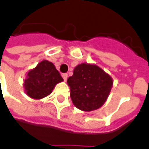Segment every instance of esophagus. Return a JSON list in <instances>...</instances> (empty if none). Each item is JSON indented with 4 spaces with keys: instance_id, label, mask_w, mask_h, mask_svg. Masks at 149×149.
Wrapping results in <instances>:
<instances>
[{
    "instance_id": "obj_1",
    "label": "esophagus",
    "mask_w": 149,
    "mask_h": 149,
    "mask_svg": "<svg viewBox=\"0 0 149 149\" xmlns=\"http://www.w3.org/2000/svg\"><path fill=\"white\" fill-rule=\"evenodd\" d=\"M62 77L64 79V81H67V79H68V74L67 73H64V74H62Z\"/></svg>"
}]
</instances>
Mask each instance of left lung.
<instances>
[{"label":"left lung","mask_w":149,"mask_h":149,"mask_svg":"<svg viewBox=\"0 0 149 149\" xmlns=\"http://www.w3.org/2000/svg\"><path fill=\"white\" fill-rule=\"evenodd\" d=\"M70 97L79 109L90 112L98 109L106 101L112 87V77L96 65L82 63L76 66L67 81Z\"/></svg>","instance_id":"8db88e82"}]
</instances>
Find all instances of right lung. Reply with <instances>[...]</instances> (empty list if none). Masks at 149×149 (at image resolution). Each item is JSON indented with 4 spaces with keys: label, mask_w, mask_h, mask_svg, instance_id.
<instances>
[{
    "label": "right lung",
    "mask_w": 149,
    "mask_h": 149,
    "mask_svg": "<svg viewBox=\"0 0 149 149\" xmlns=\"http://www.w3.org/2000/svg\"><path fill=\"white\" fill-rule=\"evenodd\" d=\"M63 81L54 65L49 61H42L28 72L24 80V91L29 97L40 100L49 96L56 84Z\"/></svg>",
    "instance_id": "obj_1"
}]
</instances>
